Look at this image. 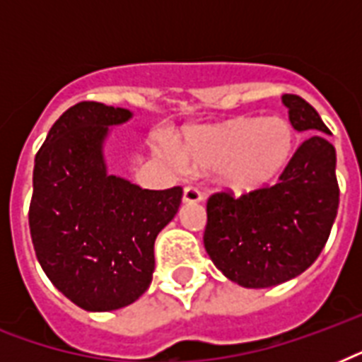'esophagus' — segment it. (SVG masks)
<instances>
[{
	"label": "esophagus",
	"mask_w": 362,
	"mask_h": 362,
	"mask_svg": "<svg viewBox=\"0 0 362 362\" xmlns=\"http://www.w3.org/2000/svg\"><path fill=\"white\" fill-rule=\"evenodd\" d=\"M182 201H184L186 204L201 203V201H203V193L199 192L197 187L187 186V187H184V195H182Z\"/></svg>",
	"instance_id": "esophagus-1"
}]
</instances>
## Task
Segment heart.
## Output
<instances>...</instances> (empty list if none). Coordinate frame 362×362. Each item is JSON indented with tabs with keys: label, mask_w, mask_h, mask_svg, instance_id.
I'll use <instances>...</instances> for the list:
<instances>
[{
	"label": "heart",
	"mask_w": 362,
	"mask_h": 362,
	"mask_svg": "<svg viewBox=\"0 0 362 362\" xmlns=\"http://www.w3.org/2000/svg\"><path fill=\"white\" fill-rule=\"evenodd\" d=\"M295 150V129L281 116L233 118L197 127L182 139L180 152L161 146L170 165L184 161L203 170H216L218 184L233 195H252L269 187L286 170Z\"/></svg>",
	"instance_id": "b5f03b06"
}]
</instances>
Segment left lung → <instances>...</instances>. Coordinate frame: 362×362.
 <instances>
[{
    "label": "left lung",
    "instance_id": "left-lung-1",
    "mask_svg": "<svg viewBox=\"0 0 362 362\" xmlns=\"http://www.w3.org/2000/svg\"><path fill=\"white\" fill-rule=\"evenodd\" d=\"M281 103L293 127L312 135L293 153L280 182L238 199L214 193L206 203V253L229 280L252 289L303 274L325 246L340 201L329 127L303 98L286 93Z\"/></svg>",
    "mask_w": 362,
    "mask_h": 362
}]
</instances>
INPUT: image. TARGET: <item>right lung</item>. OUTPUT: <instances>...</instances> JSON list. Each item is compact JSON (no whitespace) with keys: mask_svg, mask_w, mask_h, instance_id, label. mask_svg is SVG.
Listing matches in <instances>:
<instances>
[{"mask_svg":"<svg viewBox=\"0 0 362 362\" xmlns=\"http://www.w3.org/2000/svg\"><path fill=\"white\" fill-rule=\"evenodd\" d=\"M133 112L82 101L59 116L33 167L30 233L45 274L71 303L110 312L135 303L153 274V242L182 187L142 189L109 175L103 146Z\"/></svg>","mask_w":362,"mask_h":362,"instance_id":"right-lung-1","label":"right lung"}]
</instances>
